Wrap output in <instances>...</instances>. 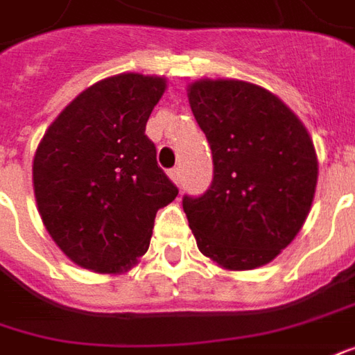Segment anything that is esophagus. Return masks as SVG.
Instances as JSON below:
<instances>
[{"instance_id": "obj_1", "label": "esophagus", "mask_w": 355, "mask_h": 355, "mask_svg": "<svg viewBox=\"0 0 355 355\" xmlns=\"http://www.w3.org/2000/svg\"><path fill=\"white\" fill-rule=\"evenodd\" d=\"M168 177H171V180L175 182V184H180V180H182V171H180V167H175L168 171Z\"/></svg>"}]
</instances>
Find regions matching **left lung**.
Instances as JSON below:
<instances>
[{
	"instance_id": "8db88e82",
	"label": "left lung",
	"mask_w": 355,
	"mask_h": 355,
	"mask_svg": "<svg viewBox=\"0 0 355 355\" xmlns=\"http://www.w3.org/2000/svg\"><path fill=\"white\" fill-rule=\"evenodd\" d=\"M208 137L214 180L182 198L202 254L229 270L268 264L309 216L319 165L305 126L278 96L235 79L188 87Z\"/></svg>"
}]
</instances>
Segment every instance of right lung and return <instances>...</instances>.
Wrapping results in <instances>:
<instances>
[{"label": "right lung", "instance_id": "add662e5", "mask_svg": "<svg viewBox=\"0 0 355 355\" xmlns=\"http://www.w3.org/2000/svg\"><path fill=\"white\" fill-rule=\"evenodd\" d=\"M163 77L120 73L85 89L46 130L33 163L40 218L76 264L116 274L149 248L178 188L146 136Z\"/></svg>", "mask_w": 355, "mask_h": 355}]
</instances>
